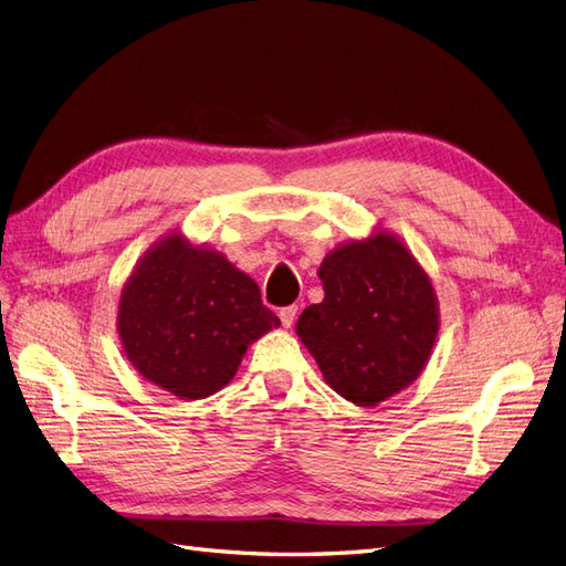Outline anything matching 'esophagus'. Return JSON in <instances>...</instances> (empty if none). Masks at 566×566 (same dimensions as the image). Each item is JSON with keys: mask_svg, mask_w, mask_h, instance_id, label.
<instances>
[{"mask_svg": "<svg viewBox=\"0 0 566 566\" xmlns=\"http://www.w3.org/2000/svg\"><path fill=\"white\" fill-rule=\"evenodd\" d=\"M279 318H281V323H283V328H290V325H293L295 318H297V306H295V304L283 306V310L279 312Z\"/></svg>", "mask_w": 566, "mask_h": 566, "instance_id": "obj_1", "label": "esophagus"}]
</instances>
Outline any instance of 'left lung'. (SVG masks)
I'll list each match as a JSON object with an SVG mask.
<instances>
[{
    "instance_id": "1",
    "label": "left lung",
    "mask_w": 566,
    "mask_h": 566,
    "mask_svg": "<svg viewBox=\"0 0 566 566\" xmlns=\"http://www.w3.org/2000/svg\"><path fill=\"white\" fill-rule=\"evenodd\" d=\"M323 302L297 318V337L339 397L378 406L418 380L439 333L430 276L397 235L378 229L323 256Z\"/></svg>"
}]
</instances>
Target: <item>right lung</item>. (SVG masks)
<instances>
[{
  "instance_id": "obj_1",
  "label": "right lung",
  "mask_w": 566,
  "mask_h": 566,
  "mask_svg": "<svg viewBox=\"0 0 566 566\" xmlns=\"http://www.w3.org/2000/svg\"><path fill=\"white\" fill-rule=\"evenodd\" d=\"M279 325L248 273L181 233L146 250L117 306L129 364L186 401L227 387L252 342Z\"/></svg>"
}]
</instances>
